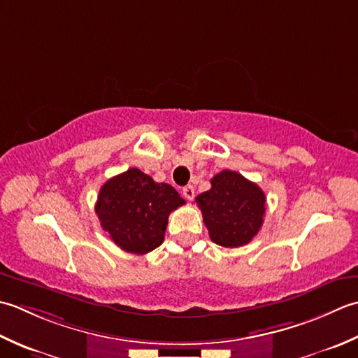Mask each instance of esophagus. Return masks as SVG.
<instances>
[{
	"label": "esophagus",
	"mask_w": 358,
	"mask_h": 358,
	"mask_svg": "<svg viewBox=\"0 0 358 358\" xmlns=\"http://www.w3.org/2000/svg\"><path fill=\"white\" fill-rule=\"evenodd\" d=\"M182 194H184V198L187 201H193L194 199V188H193V185L184 187V189H182Z\"/></svg>",
	"instance_id": "1"
}]
</instances>
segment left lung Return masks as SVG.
<instances>
[{"mask_svg":"<svg viewBox=\"0 0 358 358\" xmlns=\"http://www.w3.org/2000/svg\"><path fill=\"white\" fill-rule=\"evenodd\" d=\"M196 202L210 239L222 247L233 249L249 244L264 221V192L231 170L217 173L211 179V188L201 193Z\"/></svg>","mask_w":358,"mask_h":358,"instance_id":"1","label":"left lung"}]
</instances>
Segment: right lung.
I'll list each match as a JSON object with an SVG mask.
<instances>
[{"label": "right lung", "mask_w": 358, "mask_h": 358, "mask_svg": "<svg viewBox=\"0 0 358 358\" xmlns=\"http://www.w3.org/2000/svg\"><path fill=\"white\" fill-rule=\"evenodd\" d=\"M184 203L170 184H159L138 169H129L100 188L96 213L115 245L145 255L164 243L170 213Z\"/></svg>", "instance_id": "right-lung-1"}]
</instances>
